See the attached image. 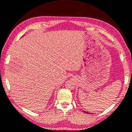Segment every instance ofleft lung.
Listing matches in <instances>:
<instances>
[{"instance_id": "1", "label": "left lung", "mask_w": 132, "mask_h": 132, "mask_svg": "<svg viewBox=\"0 0 132 132\" xmlns=\"http://www.w3.org/2000/svg\"><path fill=\"white\" fill-rule=\"evenodd\" d=\"M84 112H86V113H87V112H85V111H84Z\"/></svg>"}]
</instances>
